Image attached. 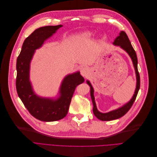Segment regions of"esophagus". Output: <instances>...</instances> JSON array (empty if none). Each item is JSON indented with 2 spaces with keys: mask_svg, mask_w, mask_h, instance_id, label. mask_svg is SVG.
<instances>
[{
  "mask_svg": "<svg viewBox=\"0 0 157 157\" xmlns=\"http://www.w3.org/2000/svg\"><path fill=\"white\" fill-rule=\"evenodd\" d=\"M90 69L87 67H82L81 69H80V74H81L82 76H83L84 77H86L89 75L90 74Z\"/></svg>",
  "mask_w": 157,
  "mask_h": 157,
  "instance_id": "obj_1",
  "label": "esophagus"
}]
</instances>
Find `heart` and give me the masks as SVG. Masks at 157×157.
I'll return each mask as SVG.
<instances>
[{
	"label": "heart",
	"instance_id": "1",
	"mask_svg": "<svg viewBox=\"0 0 157 157\" xmlns=\"http://www.w3.org/2000/svg\"><path fill=\"white\" fill-rule=\"evenodd\" d=\"M94 33L91 31H86L83 33L80 36V39L82 40H86L88 39H90V38L94 36Z\"/></svg>",
	"mask_w": 157,
	"mask_h": 157
}]
</instances>
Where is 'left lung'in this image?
<instances>
[{
    "label": "left lung",
    "instance_id": "obj_1",
    "mask_svg": "<svg viewBox=\"0 0 157 157\" xmlns=\"http://www.w3.org/2000/svg\"><path fill=\"white\" fill-rule=\"evenodd\" d=\"M113 44L115 46H118L121 47L122 49L124 50L126 53L129 55L130 58L132 61L133 65H134V67L135 69L136 75V88L135 90V92L134 95H133L132 98L130 100L124 104V105L118 108L115 110H113L111 111H109L107 113H101L99 111L96 107V102H95V98L94 96V90L92 86L91 83L90 82L89 80H86V83L89 85L90 87V96H91L92 101L93 103V112L94 115L96 116L98 119L103 121H109L118 119L122 116H124L125 114L130 110V109L132 106L133 103H134L136 96L138 93V91L140 87V78L138 70H137V58L136 52L133 48L131 42L128 39V37L126 35V33L124 31H121L118 35L115 40L113 41Z\"/></svg>",
    "mask_w": 157,
    "mask_h": 157
}]
</instances>
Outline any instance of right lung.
<instances>
[{"label": "right lung", "mask_w": 157, "mask_h": 157, "mask_svg": "<svg viewBox=\"0 0 157 157\" xmlns=\"http://www.w3.org/2000/svg\"><path fill=\"white\" fill-rule=\"evenodd\" d=\"M61 27L49 25L35 30L23 42L17 58L16 85L18 96L31 115L41 121H59L67 115L76 87L84 81L79 71L67 75L61 84L57 98L40 97L33 89L29 78L30 63L35 50L40 48Z\"/></svg>", "instance_id": "1"}]
</instances>
